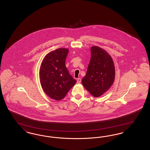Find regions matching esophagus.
<instances>
[{
  "instance_id": "34e87169",
  "label": "esophagus",
  "mask_w": 150,
  "mask_h": 150,
  "mask_svg": "<svg viewBox=\"0 0 150 150\" xmlns=\"http://www.w3.org/2000/svg\"><path fill=\"white\" fill-rule=\"evenodd\" d=\"M77 83H78V84L81 83V79L78 78L77 79Z\"/></svg>"
}]
</instances>
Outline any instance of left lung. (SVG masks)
<instances>
[{"label":"left lung","instance_id":"left-lung-1","mask_svg":"<svg viewBox=\"0 0 150 150\" xmlns=\"http://www.w3.org/2000/svg\"><path fill=\"white\" fill-rule=\"evenodd\" d=\"M91 51V61L81 81L89 93L98 97L106 93L114 82V63L107 51L99 47H92Z\"/></svg>","mask_w":150,"mask_h":150}]
</instances>
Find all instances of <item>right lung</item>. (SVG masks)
<instances>
[{
    "label": "right lung",
    "instance_id": "obj_1",
    "mask_svg": "<svg viewBox=\"0 0 150 150\" xmlns=\"http://www.w3.org/2000/svg\"><path fill=\"white\" fill-rule=\"evenodd\" d=\"M67 48H58L48 53L40 67L39 79L43 91L50 98L59 100L76 83L65 65Z\"/></svg>",
    "mask_w": 150,
    "mask_h": 150
}]
</instances>
